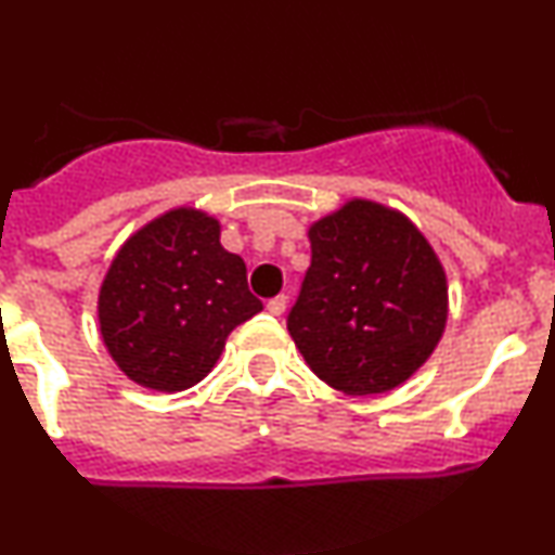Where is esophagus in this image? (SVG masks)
<instances>
[{
    "label": "esophagus",
    "mask_w": 555,
    "mask_h": 555,
    "mask_svg": "<svg viewBox=\"0 0 555 555\" xmlns=\"http://www.w3.org/2000/svg\"><path fill=\"white\" fill-rule=\"evenodd\" d=\"M286 305H289V297H286V295H279V297L269 299V305H266V308H269V313H271V315H284Z\"/></svg>",
    "instance_id": "esophagus-1"
}]
</instances>
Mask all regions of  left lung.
<instances>
[{
    "label": "left lung",
    "instance_id": "obj_1",
    "mask_svg": "<svg viewBox=\"0 0 555 555\" xmlns=\"http://www.w3.org/2000/svg\"><path fill=\"white\" fill-rule=\"evenodd\" d=\"M313 260L292 339L323 384L349 397L393 391L428 362L449 321L441 258L410 216L349 197L308 227Z\"/></svg>",
    "mask_w": 555,
    "mask_h": 555
}]
</instances>
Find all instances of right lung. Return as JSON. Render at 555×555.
Segmentation results:
<instances>
[{
	"label": "right lung",
	"mask_w": 555,
	"mask_h": 555,
	"mask_svg": "<svg viewBox=\"0 0 555 555\" xmlns=\"http://www.w3.org/2000/svg\"><path fill=\"white\" fill-rule=\"evenodd\" d=\"M263 310L221 221L195 206L158 214L122 242L99 289L106 352L132 384L175 393L201 384L227 336Z\"/></svg>",
	"instance_id": "right-lung-1"
}]
</instances>
